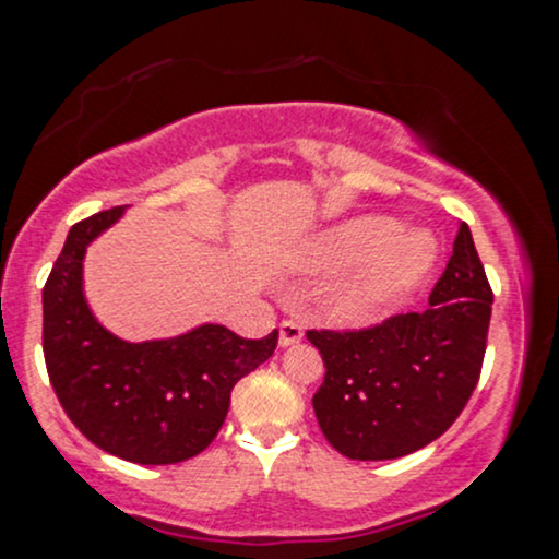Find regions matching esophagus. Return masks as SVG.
<instances>
[{
	"label": "esophagus",
	"mask_w": 559,
	"mask_h": 559,
	"mask_svg": "<svg viewBox=\"0 0 559 559\" xmlns=\"http://www.w3.org/2000/svg\"><path fill=\"white\" fill-rule=\"evenodd\" d=\"M301 335H305V328H301L297 320H284V322H281V328H278V344L281 346L299 344Z\"/></svg>",
	"instance_id": "obj_1"
}]
</instances>
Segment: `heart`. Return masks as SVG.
<instances>
[{"instance_id": "obj_1", "label": "heart", "mask_w": 559, "mask_h": 559, "mask_svg": "<svg viewBox=\"0 0 559 559\" xmlns=\"http://www.w3.org/2000/svg\"><path fill=\"white\" fill-rule=\"evenodd\" d=\"M395 224L382 215L346 221L312 241L305 254L307 271H338L357 265L322 294V314L338 325H365L380 318L432 262L427 239L393 237Z\"/></svg>"}]
</instances>
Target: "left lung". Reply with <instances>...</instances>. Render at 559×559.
I'll use <instances>...</instances> for the list:
<instances>
[{
    "mask_svg": "<svg viewBox=\"0 0 559 559\" xmlns=\"http://www.w3.org/2000/svg\"><path fill=\"white\" fill-rule=\"evenodd\" d=\"M492 286L459 224L425 312L359 331H307L325 361L312 406L325 440L354 461H390L429 445L459 419L481 374Z\"/></svg>",
    "mask_w": 559,
    "mask_h": 559,
    "instance_id": "1",
    "label": "left lung"
}]
</instances>
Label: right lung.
<instances>
[{"instance_id":"add662e5","label":"right lung","mask_w":559,"mask_h":559,"mask_svg":"<svg viewBox=\"0 0 559 559\" xmlns=\"http://www.w3.org/2000/svg\"><path fill=\"white\" fill-rule=\"evenodd\" d=\"M124 207L70 228L44 286V359L64 414L93 445L140 466L194 459L218 435L237 382L267 361L278 331L241 338L200 325L166 341L127 344L98 325L83 297L85 247Z\"/></svg>"}]
</instances>
